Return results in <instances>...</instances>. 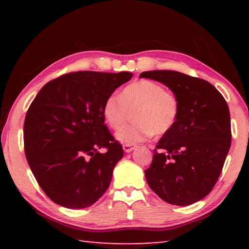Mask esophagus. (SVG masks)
Instances as JSON below:
<instances>
[{
    "instance_id": "34e87169",
    "label": "esophagus",
    "mask_w": 249,
    "mask_h": 249,
    "mask_svg": "<svg viewBox=\"0 0 249 249\" xmlns=\"http://www.w3.org/2000/svg\"><path fill=\"white\" fill-rule=\"evenodd\" d=\"M134 148H135L134 145H128V144L123 145V149H124L125 153H130V151H132Z\"/></svg>"
}]
</instances>
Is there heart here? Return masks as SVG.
I'll use <instances>...</instances> for the list:
<instances>
[{
	"instance_id": "b5f03b06",
	"label": "heart",
	"mask_w": 249,
	"mask_h": 249,
	"mask_svg": "<svg viewBox=\"0 0 249 249\" xmlns=\"http://www.w3.org/2000/svg\"><path fill=\"white\" fill-rule=\"evenodd\" d=\"M133 113L134 123L116 133L123 144L134 145L155 134L162 136L174 128L180 114V102L176 93L163 89L151 80H138L126 86L120 96L111 94L102 105L104 121L111 128H120Z\"/></svg>"
}]
</instances>
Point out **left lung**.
<instances>
[{"instance_id":"8db88e82","label":"left lung","mask_w":249,"mask_h":249,"mask_svg":"<svg viewBox=\"0 0 249 249\" xmlns=\"http://www.w3.org/2000/svg\"><path fill=\"white\" fill-rule=\"evenodd\" d=\"M141 78L156 80L178 96L180 114L158 142L147 183L160 199L190 205L212 191L229 154L231 132L229 105L203 79L172 70H153Z\"/></svg>"}]
</instances>
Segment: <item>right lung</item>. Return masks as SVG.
Here are the masks:
<instances>
[{
  "instance_id": "obj_1",
  "label": "right lung",
  "mask_w": 249,
  "mask_h": 249,
  "mask_svg": "<svg viewBox=\"0 0 249 249\" xmlns=\"http://www.w3.org/2000/svg\"><path fill=\"white\" fill-rule=\"evenodd\" d=\"M130 72L79 71L41 88L24 122V149L39 187L69 209L95 203L111 182L123 147L104 124L102 105ZM104 148L105 153L98 150Z\"/></svg>"
}]
</instances>
